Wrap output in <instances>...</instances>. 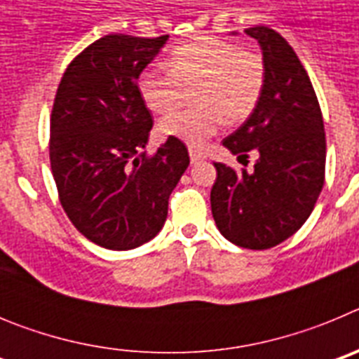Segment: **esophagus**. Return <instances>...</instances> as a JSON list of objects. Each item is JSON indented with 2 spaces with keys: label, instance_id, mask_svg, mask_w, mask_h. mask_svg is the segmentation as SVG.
I'll use <instances>...</instances> for the list:
<instances>
[{
  "label": "esophagus",
  "instance_id": "1",
  "mask_svg": "<svg viewBox=\"0 0 359 359\" xmlns=\"http://www.w3.org/2000/svg\"><path fill=\"white\" fill-rule=\"evenodd\" d=\"M189 154H190V161H192V163H199V161H203L205 158H207V154L201 151H198V149H189Z\"/></svg>",
  "mask_w": 359,
  "mask_h": 359
}]
</instances>
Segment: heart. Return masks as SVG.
<instances>
[{
    "label": "heart",
    "instance_id": "obj_1",
    "mask_svg": "<svg viewBox=\"0 0 359 359\" xmlns=\"http://www.w3.org/2000/svg\"><path fill=\"white\" fill-rule=\"evenodd\" d=\"M167 69L169 73L142 72L138 93L158 115H167L185 102L187 93H194L196 107L172 113L158 129L196 149L207 144L223 120L233 126L252 116L266 84L261 53L217 37H201L174 48Z\"/></svg>",
    "mask_w": 359,
    "mask_h": 359
}]
</instances>
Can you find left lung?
Here are the masks:
<instances>
[{
  "label": "left lung",
  "mask_w": 359,
  "mask_h": 359,
  "mask_svg": "<svg viewBox=\"0 0 359 359\" xmlns=\"http://www.w3.org/2000/svg\"><path fill=\"white\" fill-rule=\"evenodd\" d=\"M244 32L261 44L266 84L252 116L223 145L237 158L253 152L257 161L241 172L215 161L210 205L230 243L268 250L293 236L315 208L325 180V131L309 75L290 43L268 27Z\"/></svg>",
  "instance_id": "8db88e82"
}]
</instances>
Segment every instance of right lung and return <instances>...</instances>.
<instances>
[{"mask_svg":"<svg viewBox=\"0 0 359 359\" xmlns=\"http://www.w3.org/2000/svg\"><path fill=\"white\" fill-rule=\"evenodd\" d=\"M169 36L109 34L68 65L50 118V165L59 201L86 239L133 250L158 236L169 198L190 163L167 138L145 154L152 116L138 77Z\"/></svg>","mask_w":359,"mask_h":359,"instance_id":"obj_1","label":"right lung"}]
</instances>
